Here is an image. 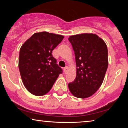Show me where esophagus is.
<instances>
[{"instance_id":"obj_1","label":"esophagus","mask_w":128,"mask_h":128,"mask_svg":"<svg viewBox=\"0 0 128 128\" xmlns=\"http://www.w3.org/2000/svg\"><path fill=\"white\" fill-rule=\"evenodd\" d=\"M68 69H69V68H68V66H66V67H65L64 69V74H66V73H67V72H68Z\"/></svg>"}]
</instances>
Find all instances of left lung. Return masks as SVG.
Wrapping results in <instances>:
<instances>
[{"label": "left lung", "mask_w": 128, "mask_h": 128, "mask_svg": "<svg viewBox=\"0 0 128 128\" xmlns=\"http://www.w3.org/2000/svg\"><path fill=\"white\" fill-rule=\"evenodd\" d=\"M74 52L76 77L68 84L76 97L88 98L102 84L108 65V50L103 40L94 34H81L68 38Z\"/></svg>", "instance_id": "1"}]
</instances>
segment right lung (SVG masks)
<instances>
[{
    "label": "right lung",
    "instance_id": "obj_1",
    "mask_svg": "<svg viewBox=\"0 0 128 128\" xmlns=\"http://www.w3.org/2000/svg\"><path fill=\"white\" fill-rule=\"evenodd\" d=\"M64 38L46 31L36 32L21 47L19 70L24 86L31 94L45 95L62 73L52 53Z\"/></svg>",
    "mask_w": 128,
    "mask_h": 128
}]
</instances>
